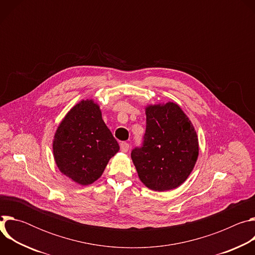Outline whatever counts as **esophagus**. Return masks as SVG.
Wrapping results in <instances>:
<instances>
[{"instance_id": "34e87169", "label": "esophagus", "mask_w": 255, "mask_h": 255, "mask_svg": "<svg viewBox=\"0 0 255 255\" xmlns=\"http://www.w3.org/2000/svg\"><path fill=\"white\" fill-rule=\"evenodd\" d=\"M120 148H121V151H123V152H127L128 151V149H129V143H127V142H121L120 143Z\"/></svg>"}]
</instances>
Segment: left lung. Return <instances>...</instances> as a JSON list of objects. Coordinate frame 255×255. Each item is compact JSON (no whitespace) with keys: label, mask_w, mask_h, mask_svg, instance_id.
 Instances as JSON below:
<instances>
[{"label":"left lung","mask_w":255,"mask_h":255,"mask_svg":"<svg viewBox=\"0 0 255 255\" xmlns=\"http://www.w3.org/2000/svg\"><path fill=\"white\" fill-rule=\"evenodd\" d=\"M199 154L197 133L174 103L146 108V130L131 152L139 178L147 188L163 192L177 188L192 172Z\"/></svg>","instance_id":"1"}]
</instances>
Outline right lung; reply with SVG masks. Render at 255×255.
Returning <instances> with one entry per match:
<instances>
[{
	"label": "right lung",
	"mask_w": 255,
	"mask_h": 255,
	"mask_svg": "<svg viewBox=\"0 0 255 255\" xmlns=\"http://www.w3.org/2000/svg\"><path fill=\"white\" fill-rule=\"evenodd\" d=\"M119 144L93 101H82L66 114L54 135L53 154L59 170L86 186L103 173Z\"/></svg>",
	"instance_id": "add662e5"
}]
</instances>
